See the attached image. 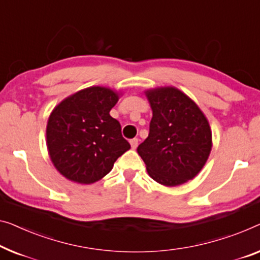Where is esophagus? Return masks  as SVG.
<instances>
[{
    "mask_svg": "<svg viewBox=\"0 0 260 260\" xmlns=\"http://www.w3.org/2000/svg\"><path fill=\"white\" fill-rule=\"evenodd\" d=\"M138 139L137 138H134V139H132V140L129 141V143H131V146H132V148L133 149H135L138 147Z\"/></svg>",
    "mask_w": 260,
    "mask_h": 260,
    "instance_id": "1",
    "label": "esophagus"
}]
</instances>
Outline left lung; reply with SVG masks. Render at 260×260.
<instances>
[{
	"label": "left lung",
	"instance_id": "1",
	"mask_svg": "<svg viewBox=\"0 0 260 260\" xmlns=\"http://www.w3.org/2000/svg\"><path fill=\"white\" fill-rule=\"evenodd\" d=\"M153 118L148 138L138 147L148 175L166 187L192 180L212 147L209 121L189 96L174 86L145 91Z\"/></svg>",
	"mask_w": 260,
	"mask_h": 260
}]
</instances>
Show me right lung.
Instances as JSON below:
<instances>
[{
    "mask_svg": "<svg viewBox=\"0 0 260 260\" xmlns=\"http://www.w3.org/2000/svg\"><path fill=\"white\" fill-rule=\"evenodd\" d=\"M110 87L91 86L73 93L53 108L46 125V147L55 168L80 184L102 180L131 148L110 111L119 100Z\"/></svg>",
    "mask_w": 260,
    "mask_h": 260,
    "instance_id": "obj_1",
    "label": "right lung"
}]
</instances>
